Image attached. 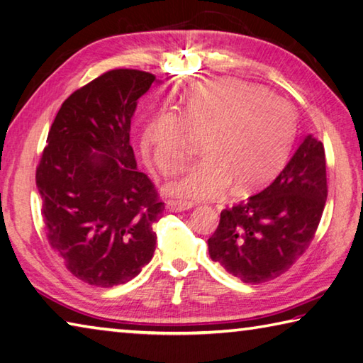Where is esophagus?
Segmentation results:
<instances>
[{"label": "esophagus", "instance_id": "obj_1", "mask_svg": "<svg viewBox=\"0 0 363 363\" xmlns=\"http://www.w3.org/2000/svg\"><path fill=\"white\" fill-rule=\"evenodd\" d=\"M166 207L169 211H183V210H189L194 207V203L191 202H182V201H167Z\"/></svg>", "mask_w": 363, "mask_h": 363}]
</instances>
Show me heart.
<instances>
[{
  "instance_id": "b5f03b06",
  "label": "heart",
  "mask_w": 363,
  "mask_h": 363,
  "mask_svg": "<svg viewBox=\"0 0 363 363\" xmlns=\"http://www.w3.org/2000/svg\"><path fill=\"white\" fill-rule=\"evenodd\" d=\"M202 135L205 156L167 184L170 196L205 201L261 188L288 158L296 135V113L288 101L237 79L197 85L175 107H161L142 131L140 150L161 175H172Z\"/></svg>"
}]
</instances>
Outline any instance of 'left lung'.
<instances>
[{"instance_id":"8db88e82","label":"left lung","mask_w":363,"mask_h":363,"mask_svg":"<svg viewBox=\"0 0 363 363\" xmlns=\"http://www.w3.org/2000/svg\"><path fill=\"white\" fill-rule=\"evenodd\" d=\"M325 199L324 145L308 134L269 186L221 211L208 238L211 261L243 283L283 275L308 250Z\"/></svg>"}]
</instances>
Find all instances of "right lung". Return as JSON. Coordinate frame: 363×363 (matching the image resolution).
<instances>
[{
  "label": "right lung",
  "instance_id": "right-lung-1",
  "mask_svg": "<svg viewBox=\"0 0 363 363\" xmlns=\"http://www.w3.org/2000/svg\"><path fill=\"white\" fill-rule=\"evenodd\" d=\"M155 80L112 69L75 90L36 169L47 240L75 278L98 288L128 283L155 252L164 202L129 143L138 99Z\"/></svg>",
  "mask_w": 363,
  "mask_h": 363
}]
</instances>
